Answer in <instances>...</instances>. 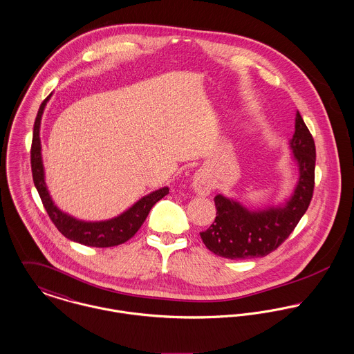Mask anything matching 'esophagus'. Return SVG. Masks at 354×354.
I'll use <instances>...</instances> for the list:
<instances>
[{"label": "esophagus", "instance_id": "34e87169", "mask_svg": "<svg viewBox=\"0 0 354 354\" xmlns=\"http://www.w3.org/2000/svg\"><path fill=\"white\" fill-rule=\"evenodd\" d=\"M192 189L199 194V195H209L210 191H212V185L207 179V176L205 175L203 171H198L195 175H194V179H192Z\"/></svg>", "mask_w": 354, "mask_h": 354}]
</instances>
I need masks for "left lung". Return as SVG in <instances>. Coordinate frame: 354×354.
Returning a JSON list of instances; mask_svg holds the SVG:
<instances>
[{"label": "left lung", "mask_w": 354, "mask_h": 354, "mask_svg": "<svg viewBox=\"0 0 354 354\" xmlns=\"http://www.w3.org/2000/svg\"><path fill=\"white\" fill-rule=\"evenodd\" d=\"M290 148L299 168L298 185L290 199L277 207L249 210L218 194L214 198L217 217L201 233L209 250L230 260L264 257L288 239L308 209L315 179V144L299 111Z\"/></svg>", "instance_id": "left-lung-1"}]
</instances>
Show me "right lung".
Here are the masks:
<instances>
[{
    "instance_id": "add662e5",
    "label": "right lung",
    "mask_w": 354,
    "mask_h": 354,
    "mask_svg": "<svg viewBox=\"0 0 354 354\" xmlns=\"http://www.w3.org/2000/svg\"><path fill=\"white\" fill-rule=\"evenodd\" d=\"M50 98H51V94L41 102L37 111L35 125H33V137H32V147H30L32 178H33L35 187L41 198L43 206L47 210V214L54 222L56 229L66 239L71 241L87 245V246H95V248H109V246L127 243L141 227L145 218L148 217L152 206L168 194V187L159 189L142 196L127 212H124L118 217L111 218L108 221L84 222L59 210L55 206L53 198L47 190V185L44 182V168H43V160H41V144H40V121H41L44 108Z\"/></svg>"
}]
</instances>
